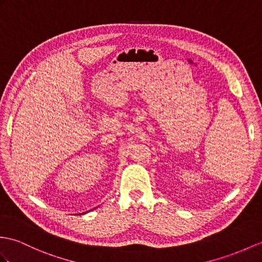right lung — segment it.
<instances>
[{"instance_id":"add662e5","label":"right lung","mask_w":262,"mask_h":262,"mask_svg":"<svg viewBox=\"0 0 262 262\" xmlns=\"http://www.w3.org/2000/svg\"><path fill=\"white\" fill-rule=\"evenodd\" d=\"M86 212H89V211H86ZM86 212H83V214H84V213H86ZM82 214V213H81Z\"/></svg>"}]
</instances>
